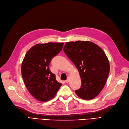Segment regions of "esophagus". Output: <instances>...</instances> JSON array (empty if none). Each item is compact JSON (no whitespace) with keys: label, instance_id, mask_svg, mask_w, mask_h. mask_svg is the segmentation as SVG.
<instances>
[{"label":"esophagus","instance_id":"obj_1","mask_svg":"<svg viewBox=\"0 0 129 129\" xmlns=\"http://www.w3.org/2000/svg\"><path fill=\"white\" fill-rule=\"evenodd\" d=\"M66 83H68L69 82V78H68L66 80V81H65Z\"/></svg>","mask_w":129,"mask_h":129}]
</instances>
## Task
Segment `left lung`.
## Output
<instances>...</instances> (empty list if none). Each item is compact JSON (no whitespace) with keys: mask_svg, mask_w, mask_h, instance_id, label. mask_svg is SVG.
<instances>
[{"mask_svg":"<svg viewBox=\"0 0 129 129\" xmlns=\"http://www.w3.org/2000/svg\"><path fill=\"white\" fill-rule=\"evenodd\" d=\"M63 50L76 66L81 78V87L75 93L84 100L94 98L103 89L109 73V62L105 53L88 41L67 42Z\"/></svg>","mask_w":129,"mask_h":129,"instance_id":"1","label":"left lung"}]
</instances>
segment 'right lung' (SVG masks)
Listing matches in <instances>:
<instances>
[{
	"label": "right lung",
	"mask_w": 129,
	"mask_h": 129,
	"mask_svg": "<svg viewBox=\"0 0 129 129\" xmlns=\"http://www.w3.org/2000/svg\"><path fill=\"white\" fill-rule=\"evenodd\" d=\"M63 46V43L36 44L26 52L22 61L21 74L25 85L31 95L38 101L51 100L62 85L50 71L49 64Z\"/></svg>",
	"instance_id": "right-lung-1"
}]
</instances>
